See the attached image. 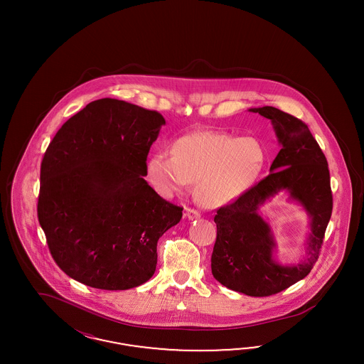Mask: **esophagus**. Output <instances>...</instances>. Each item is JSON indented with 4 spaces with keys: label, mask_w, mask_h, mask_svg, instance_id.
<instances>
[{
    "label": "esophagus",
    "mask_w": 364,
    "mask_h": 364,
    "mask_svg": "<svg viewBox=\"0 0 364 364\" xmlns=\"http://www.w3.org/2000/svg\"><path fill=\"white\" fill-rule=\"evenodd\" d=\"M186 216H187V219H189V220H195V219L200 218V212L193 210V208H187L186 210Z\"/></svg>",
    "instance_id": "34e87169"
}]
</instances>
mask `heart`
I'll return each mask as SVG.
<instances>
[{"instance_id":"b5f03b06","label":"heart","mask_w":364,"mask_h":364,"mask_svg":"<svg viewBox=\"0 0 364 364\" xmlns=\"http://www.w3.org/2000/svg\"><path fill=\"white\" fill-rule=\"evenodd\" d=\"M264 159L262 145L252 137L201 131L177 139L172 154H154L146 172L152 186L164 196L184 192L196 180L198 201L220 207L254 184Z\"/></svg>"}]
</instances>
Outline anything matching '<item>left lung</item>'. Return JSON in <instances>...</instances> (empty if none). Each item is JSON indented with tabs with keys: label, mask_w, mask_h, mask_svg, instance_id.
Listing matches in <instances>:
<instances>
[{
	"label": "left lung",
	"mask_w": 364,
	"mask_h": 364,
	"mask_svg": "<svg viewBox=\"0 0 364 364\" xmlns=\"http://www.w3.org/2000/svg\"><path fill=\"white\" fill-rule=\"evenodd\" d=\"M250 110L271 120L282 149L268 176L218 210L210 268L223 286L263 298L284 291L311 272L331 219L332 192L327 159L307 124L274 107ZM280 190H287L311 218L309 256L296 266H282L273 260V235L267 222L258 215V207Z\"/></svg>",
	"instance_id": "1"
}]
</instances>
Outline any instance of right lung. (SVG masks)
<instances>
[{"label": "right lung", "mask_w": 364, "mask_h": 364, "mask_svg": "<svg viewBox=\"0 0 364 364\" xmlns=\"http://www.w3.org/2000/svg\"><path fill=\"white\" fill-rule=\"evenodd\" d=\"M164 124L156 110L100 99L55 133L41 163L37 215L69 277L122 291L154 276L157 242L183 216L143 177Z\"/></svg>", "instance_id": "1"}]
</instances>
